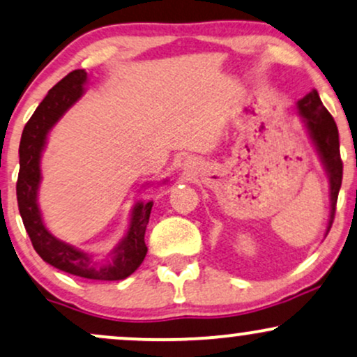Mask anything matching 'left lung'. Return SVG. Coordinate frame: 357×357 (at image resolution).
Listing matches in <instances>:
<instances>
[{
    "mask_svg": "<svg viewBox=\"0 0 357 357\" xmlns=\"http://www.w3.org/2000/svg\"><path fill=\"white\" fill-rule=\"evenodd\" d=\"M298 109L301 114L304 124H306L309 136L314 141L321 161L329 174V190H331V214L329 225L326 234L329 233L333 226L334 213H336L337 195L342 183V161L339 153V132L334 123V118L319 100V94L316 89L306 94L303 100L298 101Z\"/></svg>",
    "mask_w": 357,
    "mask_h": 357,
    "instance_id": "8db88e82",
    "label": "left lung"
}]
</instances>
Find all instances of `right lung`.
I'll return each mask as SVG.
<instances>
[{"instance_id":"add662e5","label":"right lung","mask_w":357,"mask_h":357,"mask_svg":"<svg viewBox=\"0 0 357 357\" xmlns=\"http://www.w3.org/2000/svg\"><path fill=\"white\" fill-rule=\"evenodd\" d=\"M86 76L88 75L84 70H75L64 76L50 89L24 126L20 143V174L16 183V197H18L21 220L26 227L34 251L41 256L43 261L73 276L96 279V281H119L135 273L148 252L144 233L153 201L135 206L128 234L114 249L111 259L102 266L93 263L91 257L83 251L56 239L43 225L40 208H38V188L41 181L40 160L46 144V136L56 121L83 96Z\"/></svg>"}]
</instances>
